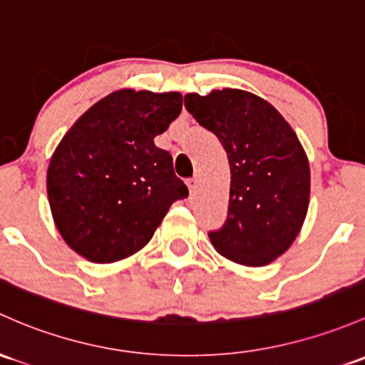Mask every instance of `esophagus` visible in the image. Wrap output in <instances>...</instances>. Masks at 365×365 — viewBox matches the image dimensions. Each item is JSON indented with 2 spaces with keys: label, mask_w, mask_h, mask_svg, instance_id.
Masks as SVG:
<instances>
[{
  "label": "esophagus",
  "mask_w": 365,
  "mask_h": 365,
  "mask_svg": "<svg viewBox=\"0 0 365 365\" xmlns=\"http://www.w3.org/2000/svg\"><path fill=\"white\" fill-rule=\"evenodd\" d=\"M187 185H189V190H190V195H195L197 194V178H189L187 180Z\"/></svg>",
  "instance_id": "34e87169"
}]
</instances>
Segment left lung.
<instances>
[{
	"instance_id": "obj_1",
	"label": "left lung",
	"mask_w": 365,
	"mask_h": 365,
	"mask_svg": "<svg viewBox=\"0 0 365 365\" xmlns=\"http://www.w3.org/2000/svg\"><path fill=\"white\" fill-rule=\"evenodd\" d=\"M185 108L224 147L231 168L227 218L210 241L245 266H266L302 227L309 202V164L278 110L252 92L224 89L185 96Z\"/></svg>"
}]
</instances>
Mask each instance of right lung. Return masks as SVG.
Returning a JSON list of instances; mask_svg holds the SVG:
<instances>
[{"label":"right lung","instance_id":"obj_1","mask_svg":"<svg viewBox=\"0 0 365 365\" xmlns=\"http://www.w3.org/2000/svg\"><path fill=\"white\" fill-rule=\"evenodd\" d=\"M182 112L180 92L124 89L91 106L53 152L47 192L57 231L92 262H115L152 240L189 189L155 147Z\"/></svg>","mask_w":365,"mask_h":365}]
</instances>
